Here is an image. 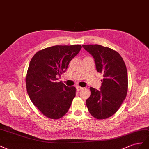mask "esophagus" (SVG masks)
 Masks as SVG:
<instances>
[{"instance_id": "esophagus-1", "label": "esophagus", "mask_w": 149, "mask_h": 149, "mask_svg": "<svg viewBox=\"0 0 149 149\" xmlns=\"http://www.w3.org/2000/svg\"><path fill=\"white\" fill-rule=\"evenodd\" d=\"M76 89H77V91H80L81 90H82L83 87H80V86H76Z\"/></svg>"}]
</instances>
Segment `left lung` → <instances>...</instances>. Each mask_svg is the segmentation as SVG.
I'll use <instances>...</instances> for the list:
<instances>
[{
  "label": "left lung",
  "instance_id": "obj_1",
  "mask_svg": "<svg viewBox=\"0 0 149 149\" xmlns=\"http://www.w3.org/2000/svg\"><path fill=\"white\" fill-rule=\"evenodd\" d=\"M94 58L97 71L103 75L100 91L90 88L86 105L97 119H105L117 112L126 98L128 75L125 62L117 51L100 45H84Z\"/></svg>",
  "mask_w": 149,
  "mask_h": 149
}]
</instances>
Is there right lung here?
Here are the masks:
<instances>
[{"mask_svg":"<svg viewBox=\"0 0 149 149\" xmlns=\"http://www.w3.org/2000/svg\"><path fill=\"white\" fill-rule=\"evenodd\" d=\"M81 48L78 44L52 46L38 51L30 62L25 77L27 91L45 117L58 119L69 110L76 88L58 82L57 76L65 71Z\"/></svg>","mask_w":149,"mask_h":149,"instance_id":"right-lung-1","label":"right lung"}]
</instances>
